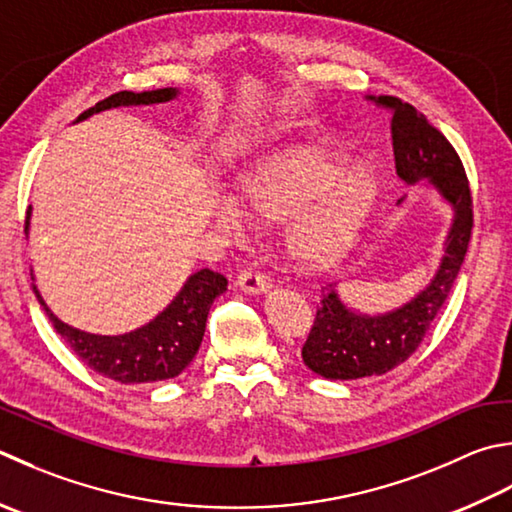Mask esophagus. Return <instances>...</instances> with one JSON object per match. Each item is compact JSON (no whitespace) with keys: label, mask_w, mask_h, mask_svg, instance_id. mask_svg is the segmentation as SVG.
I'll use <instances>...</instances> for the list:
<instances>
[{"label":"esophagus","mask_w":512,"mask_h":512,"mask_svg":"<svg viewBox=\"0 0 512 512\" xmlns=\"http://www.w3.org/2000/svg\"><path fill=\"white\" fill-rule=\"evenodd\" d=\"M237 286L239 290H244L248 295H264L270 290V282L268 277L262 273H255V270H242V273L237 275Z\"/></svg>","instance_id":"obj_1"}]
</instances>
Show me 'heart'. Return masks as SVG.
I'll use <instances>...</instances> for the list:
<instances>
[{
	"label": "heart",
	"instance_id": "b5f03b06",
	"mask_svg": "<svg viewBox=\"0 0 512 512\" xmlns=\"http://www.w3.org/2000/svg\"><path fill=\"white\" fill-rule=\"evenodd\" d=\"M237 197L217 195L219 224H246L242 205L262 222L286 224V255L304 270H326L342 262L364 235L377 208L379 186L364 168L322 153H290L259 162L237 177Z\"/></svg>",
	"mask_w": 512,
	"mask_h": 512
}]
</instances>
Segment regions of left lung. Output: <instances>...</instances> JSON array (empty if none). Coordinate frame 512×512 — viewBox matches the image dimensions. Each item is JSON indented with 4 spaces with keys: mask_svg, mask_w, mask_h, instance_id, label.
Segmentation results:
<instances>
[{
    "mask_svg": "<svg viewBox=\"0 0 512 512\" xmlns=\"http://www.w3.org/2000/svg\"><path fill=\"white\" fill-rule=\"evenodd\" d=\"M370 102L390 110V137L397 177L406 186L428 184L453 210L444 255L435 277L419 293L388 313L366 315L353 310L330 288L317 308L315 324L302 348L304 364L326 379H362L384 375L415 353L430 324L435 322L446 297L464 264L470 228H473V199L462 159L448 139L402 99L368 95ZM397 199V204H404Z\"/></svg>",
    "mask_w": 512,
    "mask_h": 512,
    "instance_id": "8db88e82",
    "label": "left lung"
}]
</instances>
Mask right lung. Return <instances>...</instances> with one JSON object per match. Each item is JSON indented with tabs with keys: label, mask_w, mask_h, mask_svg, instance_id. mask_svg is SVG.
<instances>
[{
	"label": "right lung",
	"mask_w": 512,
	"mask_h": 512,
	"mask_svg": "<svg viewBox=\"0 0 512 512\" xmlns=\"http://www.w3.org/2000/svg\"><path fill=\"white\" fill-rule=\"evenodd\" d=\"M179 95V88H157L144 90V93H130L122 90L102 102H97L93 108L75 119L84 122L90 115L102 113L108 108L119 106H153L166 104L170 99ZM26 230L30 222V208L26 213ZM35 282V277H33ZM228 279L215 273L210 268H202L186 279L182 290L173 297L162 313L155 319H150L142 328L130 330L124 335H95L86 333L62 322L53 315L39 295V288L33 284V293L39 306L46 310V317L62 335L64 342L73 348V353L82 362L93 368L95 373L104 375L119 384H150L164 382V379L177 377L182 370L193 362L199 346H202L208 310L213 306L215 297L226 290Z\"/></svg>",
	"instance_id": "add662e5"
}]
</instances>
